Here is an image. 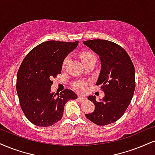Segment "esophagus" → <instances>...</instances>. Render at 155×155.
<instances>
[{
    "label": "esophagus",
    "mask_w": 155,
    "mask_h": 155,
    "mask_svg": "<svg viewBox=\"0 0 155 155\" xmlns=\"http://www.w3.org/2000/svg\"><path fill=\"white\" fill-rule=\"evenodd\" d=\"M78 99H79L80 101L82 102V101H84V100H86V97H85L82 96V95H79V97H78Z\"/></svg>",
    "instance_id": "obj_1"
}]
</instances>
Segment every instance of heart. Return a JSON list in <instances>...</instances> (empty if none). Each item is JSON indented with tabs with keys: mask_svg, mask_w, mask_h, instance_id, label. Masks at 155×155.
<instances>
[{
	"mask_svg": "<svg viewBox=\"0 0 155 155\" xmlns=\"http://www.w3.org/2000/svg\"><path fill=\"white\" fill-rule=\"evenodd\" d=\"M80 58H81V61H82L83 64H85V63H88L89 61H96V58L94 56V54L91 53V52H88V51L83 52V53L80 54ZM66 61L67 60H65L63 65L66 63ZM85 87H86V83L83 81H77V82H76L75 84H74V87H75L77 90H79V91L83 90V89L85 88Z\"/></svg>",
	"mask_w": 155,
	"mask_h": 155,
	"instance_id": "1",
	"label": "heart"
}]
</instances>
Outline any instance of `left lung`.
I'll use <instances>...</instances> for the list:
<instances>
[{"label": "left lung", "instance_id": "obj_1", "mask_svg": "<svg viewBox=\"0 0 155 155\" xmlns=\"http://www.w3.org/2000/svg\"><path fill=\"white\" fill-rule=\"evenodd\" d=\"M84 45L100 57L101 70L97 85L105 92L99 101L89 96L94 110L86 114L89 120L99 126L113 124L124 114L135 89V69L129 55L118 45L105 40L84 41Z\"/></svg>", "mask_w": 155, "mask_h": 155}]
</instances>
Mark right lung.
Segmentation results:
<instances>
[{
  "mask_svg": "<svg viewBox=\"0 0 155 155\" xmlns=\"http://www.w3.org/2000/svg\"><path fill=\"white\" fill-rule=\"evenodd\" d=\"M74 42L46 41L33 48L22 61L16 78V91L27 118L37 126L48 127L62 118L65 104L76 100L71 89L51 92L52 79L61 73L67 55L77 47Z\"/></svg>",
  "mask_w": 155,
  "mask_h": 155,
  "instance_id": "add662e5",
  "label": "right lung"
}]
</instances>
